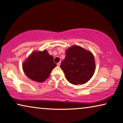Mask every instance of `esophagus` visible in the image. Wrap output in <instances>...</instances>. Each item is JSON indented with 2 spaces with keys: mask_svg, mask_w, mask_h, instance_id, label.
Listing matches in <instances>:
<instances>
[{
  "mask_svg": "<svg viewBox=\"0 0 123 123\" xmlns=\"http://www.w3.org/2000/svg\"><path fill=\"white\" fill-rule=\"evenodd\" d=\"M60 65H61V62H59L58 63H57V66H60Z\"/></svg>",
  "mask_w": 123,
  "mask_h": 123,
  "instance_id": "esophagus-1",
  "label": "esophagus"
}]
</instances>
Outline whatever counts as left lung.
Here are the masks:
<instances>
[{"instance_id":"1","label":"left lung","mask_w":123,"mask_h":123,"mask_svg":"<svg viewBox=\"0 0 123 123\" xmlns=\"http://www.w3.org/2000/svg\"><path fill=\"white\" fill-rule=\"evenodd\" d=\"M60 67L69 83L73 85L84 84L94 74L96 65L93 55L78 46L68 49L65 58Z\"/></svg>"}]
</instances>
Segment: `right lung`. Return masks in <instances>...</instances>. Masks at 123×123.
<instances>
[{"mask_svg":"<svg viewBox=\"0 0 123 123\" xmlns=\"http://www.w3.org/2000/svg\"><path fill=\"white\" fill-rule=\"evenodd\" d=\"M55 67L54 57L46 50L32 52L23 65V71L27 77L38 82L45 81Z\"/></svg>","mask_w":123,"mask_h":123,"instance_id":"obj_1","label":"right lung"}]
</instances>
